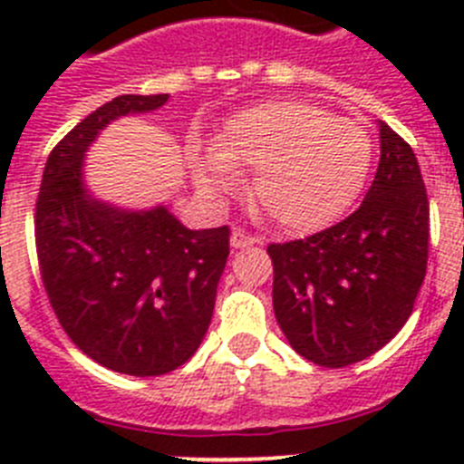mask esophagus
Returning a JSON list of instances; mask_svg holds the SVG:
<instances>
[{
  "instance_id": "34e87169",
  "label": "esophagus",
  "mask_w": 464,
  "mask_h": 464,
  "mask_svg": "<svg viewBox=\"0 0 464 464\" xmlns=\"http://www.w3.org/2000/svg\"><path fill=\"white\" fill-rule=\"evenodd\" d=\"M260 239H256L253 235H248V232H244V229H235L232 232V237H229V244H232V248H248V246L257 244Z\"/></svg>"
}]
</instances>
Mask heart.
Masks as SVG:
<instances>
[{
  "label": "heart",
  "instance_id": "heart-1",
  "mask_svg": "<svg viewBox=\"0 0 464 464\" xmlns=\"http://www.w3.org/2000/svg\"><path fill=\"white\" fill-rule=\"evenodd\" d=\"M374 143L360 122L311 102H265L229 118L211 153L192 160L207 199L235 190V171H253L251 199L272 223L314 232L337 220L362 190Z\"/></svg>",
  "mask_w": 464,
  "mask_h": 464
}]
</instances>
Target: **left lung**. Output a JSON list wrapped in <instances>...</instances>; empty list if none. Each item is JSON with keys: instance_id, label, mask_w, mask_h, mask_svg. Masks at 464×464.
<instances>
[{"instance_id": "1", "label": "left lung", "mask_w": 464, "mask_h": 464, "mask_svg": "<svg viewBox=\"0 0 464 464\" xmlns=\"http://www.w3.org/2000/svg\"><path fill=\"white\" fill-rule=\"evenodd\" d=\"M379 139V169L358 211L318 235L267 248L283 334L302 358L332 370L370 358L395 337L428 269L420 167L383 121Z\"/></svg>"}]
</instances>
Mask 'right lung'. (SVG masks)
Segmentation results:
<instances>
[{"label":"right lung","mask_w":464,"mask_h":464,"mask_svg":"<svg viewBox=\"0 0 464 464\" xmlns=\"http://www.w3.org/2000/svg\"><path fill=\"white\" fill-rule=\"evenodd\" d=\"M169 94H121L51 150L36 199V256L57 321L102 367L160 376L195 355L229 256L227 225L188 229L165 204L121 208L83 181L90 143Z\"/></svg>","instance_id":"add662e5"}]
</instances>
